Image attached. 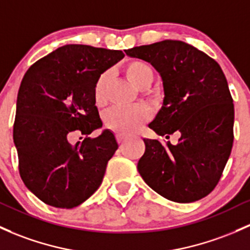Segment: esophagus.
Returning <instances> with one entry per match:
<instances>
[{
  "mask_svg": "<svg viewBox=\"0 0 250 250\" xmlns=\"http://www.w3.org/2000/svg\"><path fill=\"white\" fill-rule=\"evenodd\" d=\"M127 139V135H124V133H118L117 135V141L119 144H123Z\"/></svg>",
  "mask_w": 250,
  "mask_h": 250,
  "instance_id": "34e87169",
  "label": "esophagus"
}]
</instances>
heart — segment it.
<instances>
[{"label":"heart","mask_w":250,"mask_h":250,"mask_svg":"<svg viewBox=\"0 0 250 250\" xmlns=\"http://www.w3.org/2000/svg\"><path fill=\"white\" fill-rule=\"evenodd\" d=\"M125 75L136 88H144L152 82V70L149 65L141 61H131L125 65ZM108 74H103L98 79L94 87V101L96 106L106 104V90ZM150 111L146 106H137L132 108L114 107L106 114V124L112 130L120 133L135 132L149 119Z\"/></svg>","instance_id":"obj_1"}]
</instances>
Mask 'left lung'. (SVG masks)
Returning <instances> with one entry per match:
<instances>
[{
    "label": "left lung",
    "instance_id": "obj_1",
    "mask_svg": "<svg viewBox=\"0 0 250 250\" xmlns=\"http://www.w3.org/2000/svg\"><path fill=\"white\" fill-rule=\"evenodd\" d=\"M151 64L163 83V104L149 127L157 135L180 133L176 146L144 139L137 169L166 199L192 203L216 187L233 142V104L216 61L197 47L163 40L125 50Z\"/></svg>",
    "mask_w": 250,
    "mask_h": 250
}]
</instances>
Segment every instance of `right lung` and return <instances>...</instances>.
<instances>
[{
    "instance_id": "obj_1",
    "label": "right lung",
    "mask_w": 250,
    "mask_h": 250,
    "mask_svg": "<svg viewBox=\"0 0 250 250\" xmlns=\"http://www.w3.org/2000/svg\"><path fill=\"white\" fill-rule=\"evenodd\" d=\"M119 50L64 45L26 71L18 93L13 138L27 188L47 205L72 208L100 187L118 149L104 130L71 146L74 131L90 135L103 126L94 101L101 74L124 58Z\"/></svg>"
}]
</instances>
